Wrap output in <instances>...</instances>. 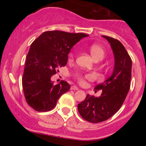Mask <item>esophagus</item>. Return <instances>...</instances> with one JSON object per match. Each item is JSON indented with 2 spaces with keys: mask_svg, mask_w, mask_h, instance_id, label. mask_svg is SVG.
Listing matches in <instances>:
<instances>
[{
  "mask_svg": "<svg viewBox=\"0 0 146 146\" xmlns=\"http://www.w3.org/2000/svg\"><path fill=\"white\" fill-rule=\"evenodd\" d=\"M70 90H78V88L76 87V85H73V86L70 87Z\"/></svg>",
  "mask_w": 146,
  "mask_h": 146,
  "instance_id": "1",
  "label": "esophagus"
}]
</instances>
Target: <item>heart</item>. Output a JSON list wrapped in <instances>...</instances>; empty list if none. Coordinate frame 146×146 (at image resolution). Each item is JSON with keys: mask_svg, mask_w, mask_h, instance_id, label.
I'll return each instance as SVG.
<instances>
[{"mask_svg": "<svg viewBox=\"0 0 146 146\" xmlns=\"http://www.w3.org/2000/svg\"><path fill=\"white\" fill-rule=\"evenodd\" d=\"M90 52L91 56L93 58V59L95 60V61H101L104 56V50L102 47L100 45L98 44H92L90 46ZM73 56H74V54H73V52H70V54H68V59L72 60L73 59ZM75 77L78 80L79 82L80 83H83L85 82V79H90L93 78V76L92 74H85L82 75L80 74V73H76L75 75Z\"/></svg>", "mask_w": 146, "mask_h": 146, "instance_id": "heart-1", "label": "heart"}]
</instances>
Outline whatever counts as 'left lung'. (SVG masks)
<instances>
[{"label":"left lung","mask_w":146,"mask_h":146,"mask_svg":"<svg viewBox=\"0 0 146 146\" xmlns=\"http://www.w3.org/2000/svg\"><path fill=\"white\" fill-rule=\"evenodd\" d=\"M110 43L114 56L112 74L95 88L102 90L98 98L88 95L78 104L80 116L91 123H99L112 117L120 109L126 98L131 78L132 61L123 44L117 39L102 36Z\"/></svg>","instance_id":"obj_1"}]
</instances>
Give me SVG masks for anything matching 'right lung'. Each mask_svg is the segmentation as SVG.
Listing matches in <instances>:
<instances>
[{
    "label": "right lung",
    "instance_id": "add662e5",
    "mask_svg": "<svg viewBox=\"0 0 146 146\" xmlns=\"http://www.w3.org/2000/svg\"><path fill=\"white\" fill-rule=\"evenodd\" d=\"M88 35L62 31L44 32L30 46L26 58L23 88L27 104L37 111H47L55 107L70 85L61 80L54 85L51 80L58 67L68 62L73 46Z\"/></svg>",
    "mask_w": 146,
    "mask_h": 146
}]
</instances>
